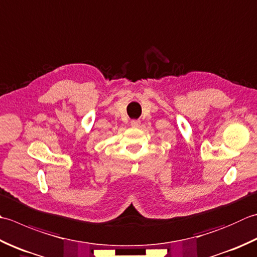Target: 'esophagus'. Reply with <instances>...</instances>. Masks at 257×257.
I'll return each mask as SVG.
<instances>
[{
  "label": "esophagus",
  "mask_w": 257,
  "mask_h": 257,
  "mask_svg": "<svg viewBox=\"0 0 257 257\" xmlns=\"http://www.w3.org/2000/svg\"><path fill=\"white\" fill-rule=\"evenodd\" d=\"M130 124H132V127H134V128H138L139 125H140V120L134 119V120H132V122H130Z\"/></svg>",
  "instance_id": "esophagus-1"
}]
</instances>
